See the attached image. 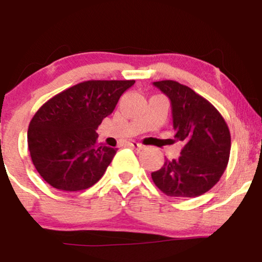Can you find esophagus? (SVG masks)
Wrapping results in <instances>:
<instances>
[{
	"mask_svg": "<svg viewBox=\"0 0 262 262\" xmlns=\"http://www.w3.org/2000/svg\"><path fill=\"white\" fill-rule=\"evenodd\" d=\"M128 146H130V148L137 149V150L144 149V145H141V144H139V143H135V141H132V143H128Z\"/></svg>",
	"mask_w": 262,
	"mask_h": 262,
	"instance_id": "34e87169",
	"label": "esophagus"
}]
</instances>
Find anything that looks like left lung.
Segmentation results:
<instances>
[{"label": "left lung", "mask_w": 262, "mask_h": 262, "mask_svg": "<svg viewBox=\"0 0 262 262\" xmlns=\"http://www.w3.org/2000/svg\"><path fill=\"white\" fill-rule=\"evenodd\" d=\"M169 97L175 139L183 143L179 159L151 172L170 197H197L219 181L230 155V132L217 108L189 87L172 80L152 82Z\"/></svg>", "instance_id": "1"}]
</instances>
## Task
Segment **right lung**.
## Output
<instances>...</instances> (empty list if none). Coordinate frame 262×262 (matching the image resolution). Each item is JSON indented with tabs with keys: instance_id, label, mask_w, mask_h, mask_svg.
<instances>
[{
	"instance_id": "right-lung-1",
	"label": "right lung",
	"mask_w": 262,
	"mask_h": 262,
	"mask_svg": "<svg viewBox=\"0 0 262 262\" xmlns=\"http://www.w3.org/2000/svg\"><path fill=\"white\" fill-rule=\"evenodd\" d=\"M134 80H91L58 93L38 110L28 128L35 169L60 191H82L103 176L117 149L98 145L96 133Z\"/></svg>"
}]
</instances>
